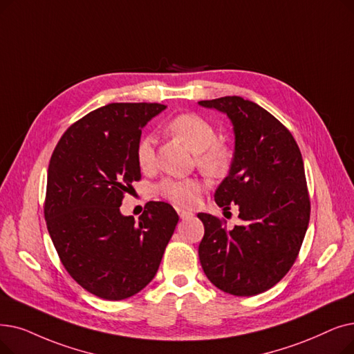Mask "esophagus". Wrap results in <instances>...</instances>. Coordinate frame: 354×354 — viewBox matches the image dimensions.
Returning a JSON list of instances; mask_svg holds the SVG:
<instances>
[{
    "mask_svg": "<svg viewBox=\"0 0 354 354\" xmlns=\"http://www.w3.org/2000/svg\"><path fill=\"white\" fill-rule=\"evenodd\" d=\"M178 214H179V217H180L182 220H185V218H189V217H192V212H189V211H185V209H178Z\"/></svg>",
    "mask_w": 354,
    "mask_h": 354,
    "instance_id": "obj_1",
    "label": "esophagus"
}]
</instances>
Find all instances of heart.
I'll return each mask as SVG.
<instances>
[{
  "instance_id": "obj_1",
  "label": "heart",
  "mask_w": 354,
  "mask_h": 354,
  "mask_svg": "<svg viewBox=\"0 0 354 354\" xmlns=\"http://www.w3.org/2000/svg\"><path fill=\"white\" fill-rule=\"evenodd\" d=\"M167 130L195 153V162L208 176H223L232 166L233 153L230 147L217 140V133L209 122L198 114H179L169 121ZM136 160L145 172L156 165L155 139L143 136L136 146ZM203 182L196 178L165 179L158 191L178 207H194L203 192Z\"/></svg>"
}]
</instances>
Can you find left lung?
Wrapping results in <instances>:
<instances>
[{
  "instance_id": "left-lung-1",
  "label": "left lung",
  "mask_w": 354,
  "mask_h": 354,
  "mask_svg": "<svg viewBox=\"0 0 354 354\" xmlns=\"http://www.w3.org/2000/svg\"><path fill=\"white\" fill-rule=\"evenodd\" d=\"M198 104L233 122V162L214 199L224 209L237 205L243 221L227 230L220 218L199 212L205 228L199 262L211 283L227 294H262L289 272L308 228L301 150L282 122L256 102L234 95Z\"/></svg>"
}]
</instances>
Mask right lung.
<instances>
[{
  "mask_svg": "<svg viewBox=\"0 0 354 354\" xmlns=\"http://www.w3.org/2000/svg\"><path fill=\"white\" fill-rule=\"evenodd\" d=\"M166 105L113 102L64 133L48 169L44 218L68 273L102 299L140 292L159 269L178 224L172 205L146 204L139 221L120 207L140 180L136 146L142 129Z\"/></svg>",
  "mask_w": 354,
  "mask_h": 354,
  "instance_id": "add662e5",
  "label": "right lung"
}]
</instances>
